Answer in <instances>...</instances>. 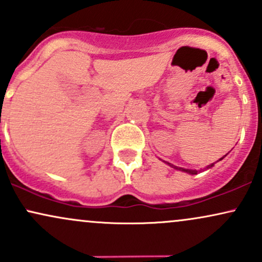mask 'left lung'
Listing matches in <instances>:
<instances>
[{
    "label": "left lung",
    "instance_id": "1",
    "mask_svg": "<svg viewBox=\"0 0 262 262\" xmlns=\"http://www.w3.org/2000/svg\"><path fill=\"white\" fill-rule=\"evenodd\" d=\"M224 156H225V155H224ZM224 156H223V158H224ZM223 158H221V159H219V160H222V159H223ZM219 160H218V161H219ZM213 165H214V164H210L208 167L213 166ZM172 167H175V169H177V170H182V171H185V172L191 173V175H197V172H198V171H196V170H186V169H181V167H177V166H172Z\"/></svg>",
    "mask_w": 262,
    "mask_h": 262
}]
</instances>
